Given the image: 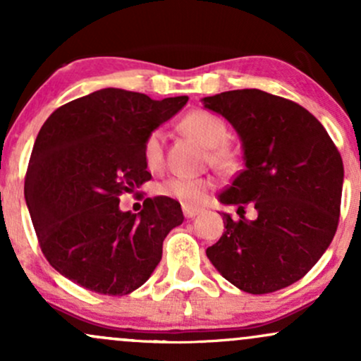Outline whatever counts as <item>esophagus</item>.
Here are the masks:
<instances>
[{"mask_svg": "<svg viewBox=\"0 0 361 361\" xmlns=\"http://www.w3.org/2000/svg\"><path fill=\"white\" fill-rule=\"evenodd\" d=\"M202 212V209H197V207H190V205H183V214L186 219H193L195 215H198Z\"/></svg>", "mask_w": 361, "mask_h": 361, "instance_id": "obj_1", "label": "esophagus"}]
</instances>
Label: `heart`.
Instances as JSON below:
<instances>
[{"instance_id":"heart-1","label":"heart","mask_w":361,"mask_h":361,"mask_svg":"<svg viewBox=\"0 0 361 361\" xmlns=\"http://www.w3.org/2000/svg\"><path fill=\"white\" fill-rule=\"evenodd\" d=\"M186 135L197 140L200 146L209 149L210 164L219 169H229L234 164V154L227 147L229 130L226 122L217 115L205 110L190 111L180 123ZM142 157L147 169L157 171L164 163V132L161 128L149 132L142 144ZM214 181L210 178L175 176L161 183L156 192L163 197L173 198L185 205H198L205 200Z\"/></svg>"}]
</instances>
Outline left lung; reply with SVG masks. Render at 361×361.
<instances>
[{
  "instance_id": "1",
  "label": "left lung",
  "mask_w": 361,
  "mask_h": 361,
  "mask_svg": "<svg viewBox=\"0 0 361 361\" xmlns=\"http://www.w3.org/2000/svg\"><path fill=\"white\" fill-rule=\"evenodd\" d=\"M243 144L244 169L219 195L224 205H255L258 217L224 214L222 238L207 258L247 293L295 283L324 255L338 227L343 161L322 123L304 106L261 90L202 98Z\"/></svg>"
}]
</instances>
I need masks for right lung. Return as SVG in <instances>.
<instances>
[{"label":"right lung","instance_id":"obj_1","mask_svg":"<svg viewBox=\"0 0 361 361\" xmlns=\"http://www.w3.org/2000/svg\"><path fill=\"white\" fill-rule=\"evenodd\" d=\"M186 102L103 88L45 120L25 176V202L44 256L62 276L103 295H127L156 270L164 238L183 222L181 207L156 197L139 214L122 212L120 195L151 180L144 139Z\"/></svg>","mask_w":361,"mask_h":361}]
</instances>
